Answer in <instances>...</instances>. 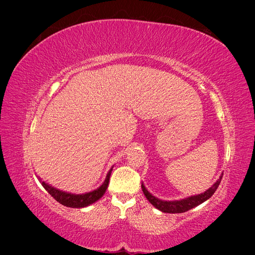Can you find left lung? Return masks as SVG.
<instances>
[{
    "mask_svg": "<svg viewBox=\"0 0 255 255\" xmlns=\"http://www.w3.org/2000/svg\"><path fill=\"white\" fill-rule=\"evenodd\" d=\"M221 178H223V176H220L219 180L216 182L209 189H207L205 193L196 195V196L187 197V198L182 199V200H175V202H164V200H160L158 198H155L154 196H152V195H151L147 191V189H145L143 184H141V187H142V192L144 194V196L147 197V199L154 206L155 208H158L159 210L163 211V213L180 214V213H185V211L196 207V206L204 203L205 200H207L208 198L213 196V194L216 192V189H217L219 186Z\"/></svg>",
    "mask_w": 255,
    "mask_h": 255,
    "instance_id": "1",
    "label": "left lung"
}]
</instances>
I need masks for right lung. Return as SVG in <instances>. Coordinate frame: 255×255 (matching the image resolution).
I'll return each instance as SVG.
<instances>
[{
	"label": "right lung",
	"instance_id": "obj_1",
	"mask_svg": "<svg viewBox=\"0 0 255 255\" xmlns=\"http://www.w3.org/2000/svg\"><path fill=\"white\" fill-rule=\"evenodd\" d=\"M111 173H112V170H110V172L107 173L105 182L102 184V186H100L93 192L82 194V195H74V194L59 191V189L53 188L52 186L48 185V184H46L45 182H41V185L44 186L46 191L49 193L51 196L57 200V202L62 204L63 206L72 207V208H82L95 203L96 200H99L103 195H104L108 186V182H110Z\"/></svg>",
	"mask_w": 255,
	"mask_h": 255
}]
</instances>
